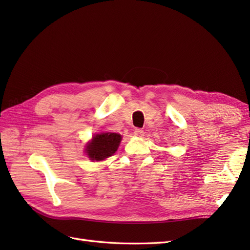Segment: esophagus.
I'll list each match as a JSON object with an SVG mask.
<instances>
[{
  "label": "esophagus",
  "instance_id": "1",
  "mask_svg": "<svg viewBox=\"0 0 250 250\" xmlns=\"http://www.w3.org/2000/svg\"><path fill=\"white\" fill-rule=\"evenodd\" d=\"M134 135L137 136V137H142L143 135H144V131H143L142 129H135L134 130Z\"/></svg>",
  "mask_w": 250,
  "mask_h": 250
}]
</instances>
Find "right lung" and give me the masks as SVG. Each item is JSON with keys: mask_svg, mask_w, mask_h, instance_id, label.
Masks as SVG:
<instances>
[{"mask_svg": "<svg viewBox=\"0 0 250 250\" xmlns=\"http://www.w3.org/2000/svg\"><path fill=\"white\" fill-rule=\"evenodd\" d=\"M121 135L111 132H102L95 134L92 140L86 145L88 158L92 161H102L106 158L113 156L117 151L121 142Z\"/></svg>", "mask_w": 250, "mask_h": 250, "instance_id": "1", "label": "right lung"}]
</instances>
